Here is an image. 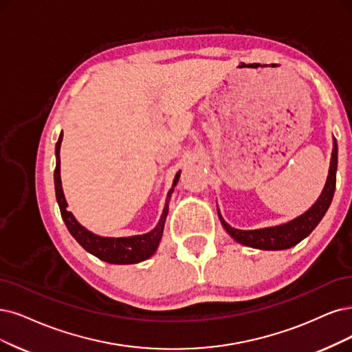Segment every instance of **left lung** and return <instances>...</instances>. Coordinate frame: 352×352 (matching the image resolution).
I'll list each match as a JSON object with an SVG mask.
<instances>
[{"label": "left lung", "instance_id": "1", "mask_svg": "<svg viewBox=\"0 0 352 352\" xmlns=\"http://www.w3.org/2000/svg\"><path fill=\"white\" fill-rule=\"evenodd\" d=\"M336 168H338V143H336V139L333 138V149L331 156V166H329V174L327 178V184H324L319 199L307 212L290 220L287 223L264 228V229H255V230H241V229L232 228L225 222L222 216L219 214L220 220H222L223 228L236 242L246 246H252V248L265 250V251H280V250L292 248V246L297 245L307 235H310L311 230L318 226L324 213H327V210L329 209L333 192H335V186H336Z\"/></svg>", "mask_w": 352, "mask_h": 352}]
</instances>
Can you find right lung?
Listing matches in <instances>:
<instances>
[{
  "label": "right lung",
  "mask_w": 352,
  "mask_h": 352,
  "mask_svg": "<svg viewBox=\"0 0 352 352\" xmlns=\"http://www.w3.org/2000/svg\"><path fill=\"white\" fill-rule=\"evenodd\" d=\"M63 133L59 135V139L56 142L55 155H56V166H55V192H56V200L60 209V216L63 219L65 225H67L71 235L75 238V241L80 243L82 248L97 256L101 261H106L109 264H136L140 261H145L149 256H152L158 248L160 241L162 238V232L165 226V219L168 214V200L171 197V192L174 191V187L177 186L179 179V173H177L173 188L168 192V199L164 207L162 216L160 219V223L156 228L148 233H143V235H135V236H127V238H104L98 236L96 233L89 232L82 225L76 222V219L71 212L67 210L68 203L65 200L62 183H60V143H62Z\"/></svg>",
  "instance_id": "1"
}]
</instances>
